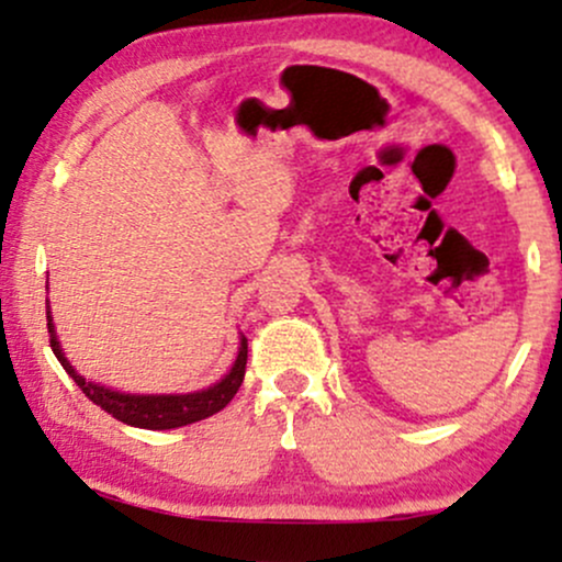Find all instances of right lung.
Returning <instances> with one entry per match:
<instances>
[{"label": "right lung", "mask_w": 562, "mask_h": 562, "mask_svg": "<svg viewBox=\"0 0 562 562\" xmlns=\"http://www.w3.org/2000/svg\"><path fill=\"white\" fill-rule=\"evenodd\" d=\"M45 312H47V334H50L53 356H56L58 363L67 369V374L72 376L75 385H78L82 393L93 401V404L102 406L108 415L126 425H134V428L169 430V428H180V425H191V423L204 420V417L217 415V412L234 398L236 390L241 385V380H245L247 339L241 336L239 352H236L232 371H228L221 382H215V385H210L206 390H196V393H186V395L117 393V390L97 385V382H88L86 376H80L78 371H75V366L64 358L61 345H58L56 339V330H53L50 306H45Z\"/></svg>", "instance_id": "obj_1"}]
</instances>
